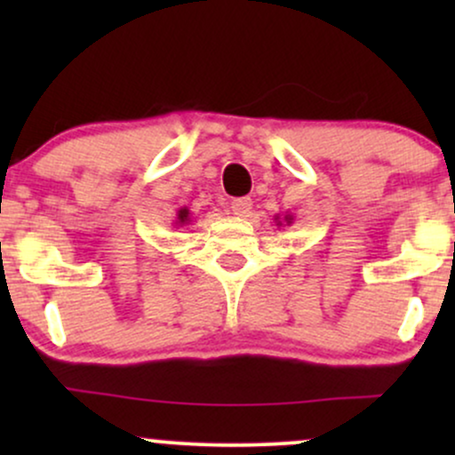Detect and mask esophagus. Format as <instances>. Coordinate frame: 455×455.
<instances>
[{"instance_id": "34e87169", "label": "esophagus", "mask_w": 455, "mask_h": 455, "mask_svg": "<svg viewBox=\"0 0 455 455\" xmlns=\"http://www.w3.org/2000/svg\"><path fill=\"white\" fill-rule=\"evenodd\" d=\"M231 210L237 218H248L252 213V198L250 196H242V198H235L231 203Z\"/></svg>"}]
</instances>
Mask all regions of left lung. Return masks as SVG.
Here are the masks:
<instances>
[{
    "label": "left lung",
    "mask_w": 455,
    "mask_h": 455,
    "mask_svg": "<svg viewBox=\"0 0 455 455\" xmlns=\"http://www.w3.org/2000/svg\"><path fill=\"white\" fill-rule=\"evenodd\" d=\"M275 220V224H278V227H282V224H293V216H291V213H286L284 218H280V216H275L274 218Z\"/></svg>",
    "instance_id": "1"
}]
</instances>
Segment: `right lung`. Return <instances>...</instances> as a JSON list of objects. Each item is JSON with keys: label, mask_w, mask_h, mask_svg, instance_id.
Returning a JSON list of instances; mask_svg holds the SVG:
<instances>
[{"label": "right lung", "mask_w": 455, "mask_h": 455, "mask_svg": "<svg viewBox=\"0 0 455 455\" xmlns=\"http://www.w3.org/2000/svg\"><path fill=\"white\" fill-rule=\"evenodd\" d=\"M190 222H192V216H190V210H188V207H181V210H177L175 220H173L175 227H186V224H190Z\"/></svg>", "instance_id": "right-lung-1"}]
</instances>
